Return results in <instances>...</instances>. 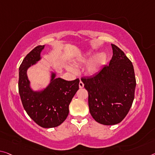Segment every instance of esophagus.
I'll list each match as a JSON object with an SVG mask.
<instances>
[{"label": "esophagus", "mask_w": 155, "mask_h": 155, "mask_svg": "<svg viewBox=\"0 0 155 155\" xmlns=\"http://www.w3.org/2000/svg\"><path fill=\"white\" fill-rule=\"evenodd\" d=\"M78 86H79V88H83V86H84V84H83V83L81 81H80L79 83H78Z\"/></svg>", "instance_id": "obj_1"}]
</instances>
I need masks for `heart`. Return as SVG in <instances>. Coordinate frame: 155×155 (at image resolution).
Listing matches in <instances>:
<instances>
[{"instance_id":"heart-1","label":"heart","mask_w":155,"mask_h":155,"mask_svg":"<svg viewBox=\"0 0 155 155\" xmlns=\"http://www.w3.org/2000/svg\"><path fill=\"white\" fill-rule=\"evenodd\" d=\"M94 53L92 51H87L85 54H83L76 58V61L79 63H85L87 62L91 58L94 56ZM107 58V54L105 52H100L97 54L94 58L91 60L85 68V71L86 73L89 75H95L99 73L104 65L106 63ZM65 68L67 69L70 72H74V68L73 67L72 65L70 64H65Z\"/></svg>"}]
</instances>
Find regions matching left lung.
Returning a JSON list of instances; mask_svg holds the SVG:
<instances>
[{
  "instance_id": "8db88e82",
  "label": "left lung",
  "mask_w": 155,
  "mask_h": 155,
  "mask_svg": "<svg viewBox=\"0 0 155 155\" xmlns=\"http://www.w3.org/2000/svg\"><path fill=\"white\" fill-rule=\"evenodd\" d=\"M113 55L109 65L92 77L82 78L88 92L90 112L105 126L121 122L128 113L136 87L134 67L124 51L111 44Z\"/></svg>"
}]
</instances>
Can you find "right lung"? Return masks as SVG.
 Masks as SVG:
<instances>
[{"mask_svg":"<svg viewBox=\"0 0 155 155\" xmlns=\"http://www.w3.org/2000/svg\"><path fill=\"white\" fill-rule=\"evenodd\" d=\"M45 45L33 49L19 68L18 91L23 107L38 126L45 128L57 127L69 114V105L78 90L79 79L65 81L56 77V72L50 71L49 84L42 89L34 90L28 77V69L42 59L41 52Z\"/></svg>","mask_w":155,"mask_h":155,"instance_id":"obj_1","label":"right lung"}]
</instances>
